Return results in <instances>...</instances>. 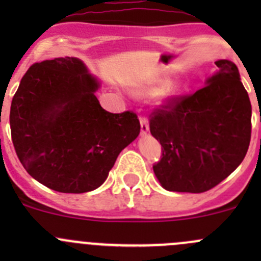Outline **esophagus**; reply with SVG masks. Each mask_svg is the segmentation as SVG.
Returning a JSON list of instances; mask_svg holds the SVG:
<instances>
[{
  "mask_svg": "<svg viewBox=\"0 0 261 261\" xmlns=\"http://www.w3.org/2000/svg\"><path fill=\"white\" fill-rule=\"evenodd\" d=\"M140 125H141V135H146L149 133V121L145 117H140Z\"/></svg>",
  "mask_w": 261,
  "mask_h": 261,
  "instance_id": "34e87169",
  "label": "esophagus"
}]
</instances>
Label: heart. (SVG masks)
Segmentation results:
<instances>
[{
	"label": "heart",
	"mask_w": 261,
	"mask_h": 261,
	"mask_svg": "<svg viewBox=\"0 0 261 261\" xmlns=\"http://www.w3.org/2000/svg\"><path fill=\"white\" fill-rule=\"evenodd\" d=\"M168 83H169L168 81H163L159 82V83L150 84V86L145 87V88L140 89V91H139V94H143V96H152V94H156L159 93L160 91H163V89L168 86Z\"/></svg>",
	"instance_id": "heart-1"
}]
</instances>
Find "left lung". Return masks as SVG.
<instances>
[{"mask_svg": "<svg viewBox=\"0 0 261 261\" xmlns=\"http://www.w3.org/2000/svg\"><path fill=\"white\" fill-rule=\"evenodd\" d=\"M216 65L203 88L151 114L150 133L163 150L152 169L167 191H210L241 164L249 149V94L232 62L221 59Z\"/></svg>", "mask_w": 261, "mask_h": 261, "instance_id": "8db88e82", "label": "left lung"}]
</instances>
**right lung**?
Listing matches in <instances>:
<instances>
[{
    "instance_id": "1",
    "label": "right lung",
    "mask_w": 261,
    "mask_h": 261,
    "mask_svg": "<svg viewBox=\"0 0 261 261\" xmlns=\"http://www.w3.org/2000/svg\"><path fill=\"white\" fill-rule=\"evenodd\" d=\"M98 88L81 59L55 58L31 65L12 98L10 126L18 159L53 191L98 188L140 134L136 114L102 109L94 94Z\"/></svg>"
}]
</instances>
